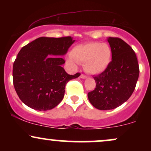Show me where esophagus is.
I'll list each match as a JSON object with an SVG mask.
<instances>
[{
	"label": "esophagus",
	"mask_w": 151,
	"mask_h": 151,
	"mask_svg": "<svg viewBox=\"0 0 151 151\" xmlns=\"http://www.w3.org/2000/svg\"><path fill=\"white\" fill-rule=\"evenodd\" d=\"M80 78H81V79H86V78H87V76H86L85 74H81Z\"/></svg>",
	"instance_id": "obj_1"
}]
</instances>
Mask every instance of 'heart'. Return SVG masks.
I'll use <instances>...</instances> for the list:
<instances>
[{
    "label": "heart",
    "mask_w": 151,
    "mask_h": 151,
    "mask_svg": "<svg viewBox=\"0 0 151 151\" xmlns=\"http://www.w3.org/2000/svg\"><path fill=\"white\" fill-rule=\"evenodd\" d=\"M70 55L67 59L69 63L84 64L86 72L96 74L103 72L110 65L112 51L106 43L91 42L76 45Z\"/></svg>",
    "instance_id": "heart-1"
}]
</instances>
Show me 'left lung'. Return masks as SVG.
<instances>
[{
    "mask_svg": "<svg viewBox=\"0 0 151 151\" xmlns=\"http://www.w3.org/2000/svg\"><path fill=\"white\" fill-rule=\"evenodd\" d=\"M112 51L110 65L93 77L96 88L88 93L90 103L100 110L119 106L131 96L139 76V65L135 52L123 40L108 39Z\"/></svg>",
    "mask_w": 151,
    "mask_h": 151,
    "instance_id": "1",
    "label": "left lung"
}]
</instances>
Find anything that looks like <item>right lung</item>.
Here are the masks:
<instances>
[{
  "mask_svg": "<svg viewBox=\"0 0 151 151\" xmlns=\"http://www.w3.org/2000/svg\"><path fill=\"white\" fill-rule=\"evenodd\" d=\"M74 42L70 36L41 37L22 47L13 67V81L20 99L30 108L47 111L57 106L65 96V86L80 73L70 75L62 65V55Z\"/></svg>",
  "mask_w": 151,
  "mask_h": 151,
  "instance_id": "1",
  "label": "right lung"
}]
</instances>
